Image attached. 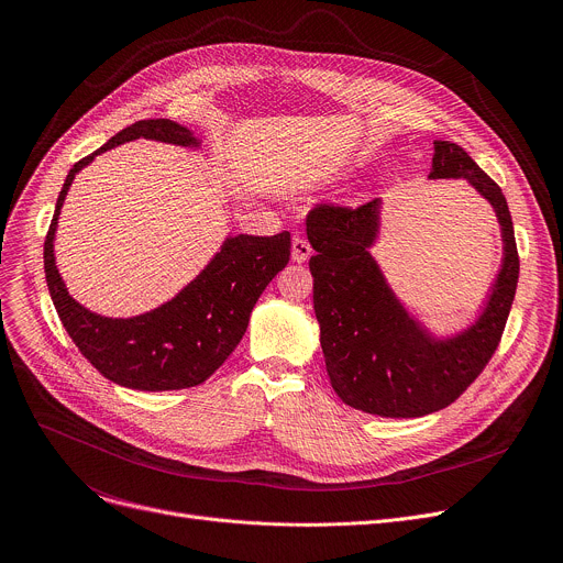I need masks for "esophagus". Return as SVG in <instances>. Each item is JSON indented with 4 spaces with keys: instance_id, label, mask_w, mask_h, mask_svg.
Listing matches in <instances>:
<instances>
[{
    "instance_id": "34e87169",
    "label": "esophagus",
    "mask_w": 563,
    "mask_h": 563,
    "mask_svg": "<svg viewBox=\"0 0 563 563\" xmlns=\"http://www.w3.org/2000/svg\"><path fill=\"white\" fill-rule=\"evenodd\" d=\"M309 256H311V247H309L307 240L300 238V235H294L291 238V261L300 265V263H307Z\"/></svg>"
}]
</instances>
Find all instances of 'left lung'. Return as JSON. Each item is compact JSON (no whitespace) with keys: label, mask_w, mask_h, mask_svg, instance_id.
<instances>
[{"label":"left lung","mask_w":563,"mask_h":563,"mask_svg":"<svg viewBox=\"0 0 563 563\" xmlns=\"http://www.w3.org/2000/svg\"><path fill=\"white\" fill-rule=\"evenodd\" d=\"M428 178L465 180L488 200L501 227V267L476 316L452 334L432 332L400 302L372 256L380 235V198L354 211L320 205L307 218L325 367L343 404L367 415L412 419L448 408L495 354L515 300L519 256L497 183L450 140H434Z\"/></svg>","instance_id":"left-lung-1"}]
</instances>
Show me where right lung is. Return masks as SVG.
Segmentation results:
<instances>
[{"mask_svg":"<svg viewBox=\"0 0 563 563\" xmlns=\"http://www.w3.org/2000/svg\"><path fill=\"white\" fill-rule=\"evenodd\" d=\"M133 140L200 148L202 140L174 120H140L79 159L59 191L44 243V272L53 305L77 350L109 380L142 391L205 383L245 336L250 316L272 278L289 263V231L227 235L213 258L174 298L129 318L102 316L77 302L55 265V231L75 176L96 155Z\"/></svg>","mask_w":563,"mask_h":563,"instance_id":"add662e5","label":"right lung"}]
</instances>
